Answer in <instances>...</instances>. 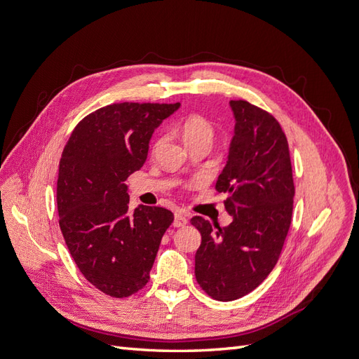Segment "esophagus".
<instances>
[{"label":"esophagus","mask_w":359,"mask_h":359,"mask_svg":"<svg viewBox=\"0 0 359 359\" xmlns=\"http://www.w3.org/2000/svg\"><path fill=\"white\" fill-rule=\"evenodd\" d=\"M187 215L181 212V211H177L175 212V217H173V226L175 227H181V226H186L187 224Z\"/></svg>","instance_id":"esophagus-1"}]
</instances>
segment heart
Wrapping results in <instances>:
<instances>
[{"label":"heart","instance_id":"b5f03b06","mask_svg":"<svg viewBox=\"0 0 359 359\" xmlns=\"http://www.w3.org/2000/svg\"><path fill=\"white\" fill-rule=\"evenodd\" d=\"M182 137L187 145H193L198 142H212L214 139V126L202 115H190L182 123Z\"/></svg>","mask_w":359,"mask_h":359}]
</instances>
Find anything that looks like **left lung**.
Wrapping results in <instances>:
<instances>
[{"label": "left lung", "instance_id": "1", "mask_svg": "<svg viewBox=\"0 0 359 359\" xmlns=\"http://www.w3.org/2000/svg\"><path fill=\"white\" fill-rule=\"evenodd\" d=\"M233 137L217 191L227 194L229 226L196 215L202 243L194 276L214 299L233 301L256 289L280 257L292 222L293 187L289 145L277 119L245 100H231Z\"/></svg>", "mask_w": 359, "mask_h": 359}]
</instances>
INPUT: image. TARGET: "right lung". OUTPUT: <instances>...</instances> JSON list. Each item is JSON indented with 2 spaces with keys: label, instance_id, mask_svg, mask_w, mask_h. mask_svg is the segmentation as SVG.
<instances>
[{
  "label": "right lung",
  "instance_id": "right-lung-1",
  "mask_svg": "<svg viewBox=\"0 0 359 359\" xmlns=\"http://www.w3.org/2000/svg\"><path fill=\"white\" fill-rule=\"evenodd\" d=\"M180 103H115L74 127L60 160V227L83 277L114 298L149 280L173 214L161 206L128 210L124 181L144 166L154 130Z\"/></svg>",
  "mask_w": 359,
  "mask_h": 359
}]
</instances>
